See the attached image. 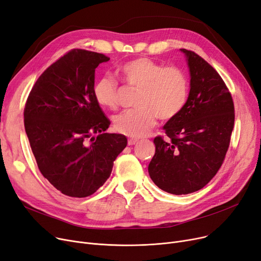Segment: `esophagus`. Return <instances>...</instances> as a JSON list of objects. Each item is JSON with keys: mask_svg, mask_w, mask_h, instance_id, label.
Here are the masks:
<instances>
[{"mask_svg": "<svg viewBox=\"0 0 261 261\" xmlns=\"http://www.w3.org/2000/svg\"><path fill=\"white\" fill-rule=\"evenodd\" d=\"M138 142V140L137 139H133V138H130V139H128V141H127V143H128V145H135L136 143Z\"/></svg>", "mask_w": 261, "mask_h": 261, "instance_id": "1", "label": "esophagus"}]
</instances>
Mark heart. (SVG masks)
<instances>
[{"label":"heart","mask_w":261,"mask_h":261,"mask_svg":"<svg viewBox=\"0 0 261 261\" xmlns=\"http://www.w3.org/2000/svg\"><path fill=\"white\" fill-rule=\"evenodd\" d=\"M119 71L129 86L138 88L137 108L114 118L115 128L121 134L142 137L156 125L158 117L165 121L175 118L187 103L188 77L178 67H165L151 58L138 57L122 65ZM93 95L102 107L115 109L119 100L118 83L113 76L103 75L94 84Z\"/></svg>","instance_id":"1"}]
</instances>
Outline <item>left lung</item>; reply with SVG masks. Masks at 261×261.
I'll return each mask as SVG.
<instances>
[{
    "label": "left lung",
    "mask_w": 261,
    "mask_h": 261,
    "mask_svg": "<svg viewBox=\"0 0 261 261\" xmlns=\"http://www.w3.org/2000/svg\"><path fill=\"white\" fill-rule=\"evenodd\" d=\"M190 74V91L180 113L164 126L168 141L154 139L148 174L158 188L181 195L213 179L225 158L233 128L231 95L219 73L192 51L179 48Z\"/></svg>",
    "instance_id": "obj_1"
}]
</instances>
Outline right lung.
Segmentation results:
<instances>
[{"instance_id":"obj_1","label":"right lung","mask_w":261,"mask_h":261,"mask_svg":"<svg viewBox=\"0 0 261 261\" xmlns=\"http://www.w3.org/2000/svg\"><path fill=\"white\" fill-rule=\"evenodd\" d=\"M109 58L72 49L37 80L24 126L41 174L68 196L93 194L110 176L127 139L108 134L110 121L93 95L95 69Z\"/></svg>"}]
</instances>
